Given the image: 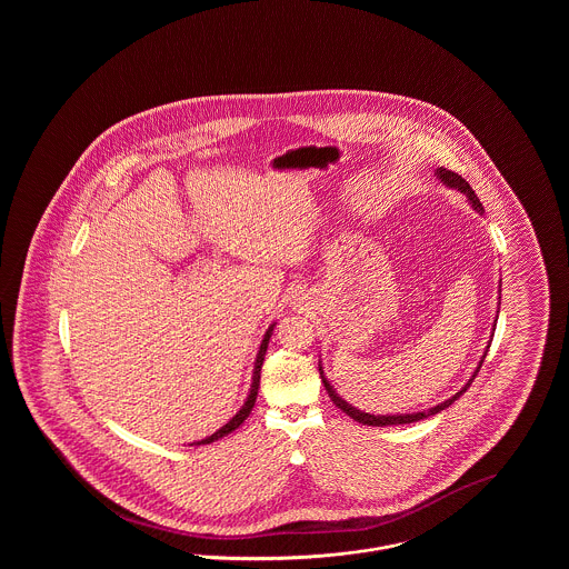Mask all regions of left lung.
Wrapping results in <instances>:
<instances>
[{
    "mask_svg": "<svg viewBox=\"0 0 569 569\" xmlns=\"http://www.w3.org/2000/svg\"><path fill=\"white\" fill-rule=\"evenodd\" d=\"M437 177L441 179V183H446L448 188H455V190L462 191L467 198H469V202H471V207L478 211V213H485V207H482V202H480V198L476 196V191L469 188V183L460 177L459 172H452V170H446V168H437ZM495 330V328H492ZM490 346H487V352ZM487 352L482 356V360H480V365H478V369L473 371V376L471 379L460 388L459 392L452 397V399H448V401H443V403H439V406L431 407V409H427V411H418V413H401V416H376V413H365V411H360V409H356V407L350 406V403H346L335 390H332V386L328 383V379L325 378V371H322V365H320V378H322V383H325L326 392H328V397H330V401L335 403V406L339 407L341 411H346L350 418H353L356 422H360V425H369V427H388V425H409V422H418V420H425V418H429V416H433V413H439L441 409H446V407L452 406L457 399H459L460 395L471 386V381L476 379L478 376V371H480V367H482V362H485V358H487Z\"/></svg>",
    "mask_w": 569,
    "mask_h": 569,
    "instance_id": "obj_1",
    "label": "left lung"
}]
</instances>
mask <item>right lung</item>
<instances>
[{
  "label": "right lung",
  "mask_w": 569,
  "mask_h": 569,
  "mask_svg": "<svg viewBox=\"0 0 569 569\" xmlns=\"http://www.w3.org/2000/svg\"><path fill=\"white\" fill-rule=\"evenodd\" d=\"M274 326V325H272ZM272 326H269V330H267V335H264V339H262V343H260V352L256 356V367H253V381H251V390H249V395H247V399H244L243 407L219 429L216 433L211 435V437H207V439H202V441H198V446L200 443H211V441H216V439H221V437H226L228 433H232L234 429H239L241 425H243L244 420H247V416L251 413V409L256 406V397H258V388H260V371H262V362H264V353H267V348H269V339H271L272 335Z\"/></svg>",
  "instance_id": "obj_1"
}]
</instances>
